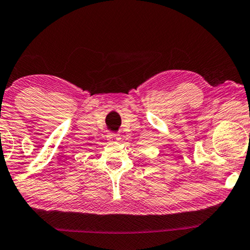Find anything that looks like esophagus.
<instances>
[{"label":"esophagus","mask_w":250,"mask_h":250,"mask_svg":"<svg viewBox=\"0 0 250 250\" xmlns=\"http://www.w3.org/2000/svg\"><path fill=\"white\" fill-rule=\"evenodd\" d=\"M107 138H109L110 141H117L119 139V133L109 132V133H107Z\"/></svg>","instance_id":"obj_1"}]
</instances>
